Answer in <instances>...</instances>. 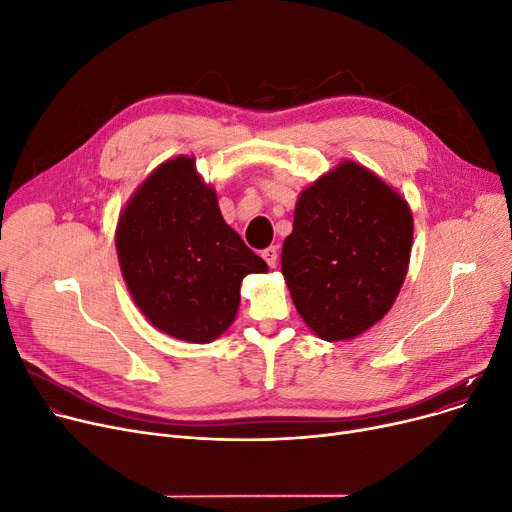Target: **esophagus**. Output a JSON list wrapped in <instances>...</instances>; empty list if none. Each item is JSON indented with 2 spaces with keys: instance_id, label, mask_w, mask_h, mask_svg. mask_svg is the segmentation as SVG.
Returning <instances> with one entry per match:
<instances>
[{
  "instance_id": "1",
  "label": "esophagus",
  "mask_w": 512,
  "mask_h": 512,
  "mask_svg": "<svg viewBox=\"0 0 512 512\" xmlns=\"http://www.w3.org/2000/svg\"><path fill=\"white\" fill-rule=\"evenodd\" d=\"M261 257L267 261V265L270 267H276L278 263V247H267L261 251Z\"/></svg>"
}]
</instances>
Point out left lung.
<instances>
[{
  "mask_svg": "<svg viewBox=\"0 0 512 512\" xmlns=\"http://www.w3.org/2000/svg\"><path fill=\"white\" fill-rule=\"evenodd\" d=\"M413 245V215L371 170L342 161L307 186L282 247V274L305 324L351 340L394 305Z\"/></svg>",
  "mask_w": 512,
  "mask_h": 512,
  "instance_id": "left-lung-1",
  "label": "left lung"
}]
</instances>
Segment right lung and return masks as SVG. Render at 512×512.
Here are the masks:
<instances>
[{
	"label": "right lung",
	"instance_id": "1",
	"mask_svg": "<svg viewBox=\"0 0 512 512\" xmlns=\"http://www.w3.org/2000/svg\"><path fill=\"white\" fill-rule=\"evenodd\" d=\"M116 251L143 315L164 334L197 344L230 328L242 278L267 272L224 222L218 195L186 155L164 161L130 197Z\"/></svg>",
	"mask_w": 512,
	"mask_h": 512
}]
</instances>
